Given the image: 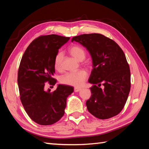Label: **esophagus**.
I'll return each mask as SVG.
<instances>
[{
  "mask_svg": "<svg viewBox=\"0 0 149 149\" xmlns=\"http://www.w3.org/2000/svg\"><path fill=\"white\" fill-rule=\"evenodd\" d=\"M81 90V88H78V87H75L74 88V91L75 92H78V91H79Z\"/></svg>",
  "mask_w": 149,
  "mask_h": 149,
  "instance_id": "obj_1",
  "label": "esophagus"
}]
</instances>
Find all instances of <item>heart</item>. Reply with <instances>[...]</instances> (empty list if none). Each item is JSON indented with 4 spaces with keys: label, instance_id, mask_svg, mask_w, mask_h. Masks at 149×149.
Instances as JSON below:
<instances>
[{
    "label": "heart",
    "instance_id": "1",
    "mask_svg": "<svg viewBox=\"0 0 149 149\" xmlns=\"http://www.w3.org/2000/svg\"><path fill=\"white\" fill-rule=\"evenodd\" d=\"M68 52L70 54L78 61H83L86 58V52L79 45H74L71 46L68 49ZM62 60L63 53L58 52L54 58V66L56 71L60 72L62 70ZM87 75L86 71L84 70H81L75 72L66 73L60 77L59 82L63 84L79 86L84 83Z\"/></svg>",
    "mask_w": 149,
    "mask_h": 149
}]
</instances>
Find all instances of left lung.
Here are the masks:
<instances>
[{
	"instance_id": "1",
	"label": "left lung",
	"mask_w": 149,
	"mask_h": 149,
	"mask_svg": "<svg viewBox=\"0 0 149 149\" xmlns=\"http://www.w3.org/2000/svg\"><path fill=\"white\" fill-rule=\"evenodd\" d=\"M86 47L92 58L88 82L91 96L86 105L91 115L107 119L118 115L127 100L131 72L125 54L115 41L101 34H83L72 38Z\"/></svg>"
}]
</instances>
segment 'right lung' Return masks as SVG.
<instances>
[{
	"mask_svg": "<svg viewBox=\"0 0 149 149\" xmlns=\"http://www.w3.org/2000/svg\"><path fill=\"white\" fill-rule=\"evenodd\" d=\"M69 37L50 34L38 37L22 56L18 72L20 98L24 109L34 122L52 125L65 114L66 99L74 88L58 84L53 92L45 91V83L54 85V58Z\"/></svg>",
	"mask_w": 149,
	"mask_h": 149,
	"instance_id": "add662e5",
	"label": "right lung"
}]
</instances>
